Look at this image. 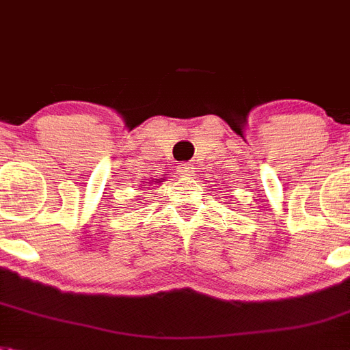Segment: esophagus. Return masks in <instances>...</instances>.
<instances>
[{
  "instance_id": "obj_1",
  "label": "esophagus",
  "mask_w": 350,
  "mask_h": 350,
  "mask_svg": "<svg viewBox=\"0 0 350 350\" xmlns=\"http://www.w3.org/2000/svg\"><path fill=\"white\" fill-rule=\"evenodd\" d=\"M192 169L193 167L190 165V163H181V165H178V172L181 174V178H189V176H192Z\"/></svg>"
}]
</instances>
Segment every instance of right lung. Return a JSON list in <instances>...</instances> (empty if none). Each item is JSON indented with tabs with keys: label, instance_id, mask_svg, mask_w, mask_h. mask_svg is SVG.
<instances>
[{
	"label": "right lung",
	"instance_id": "obj_1",
	"mask_svg": "<svg viewBox=\"0 0 350 350\" xmlns=\"http://www.w3.org/2000/svg\"><path fill=\"white\" fill-rule=\"evenodd\" d=\"M160 180H161V178H160ZM160 180H157V181H154V183H158V181H160Z\"/></svg>",
	"mask_w": 350,
	"mask_h": 350
}]
</instances>
